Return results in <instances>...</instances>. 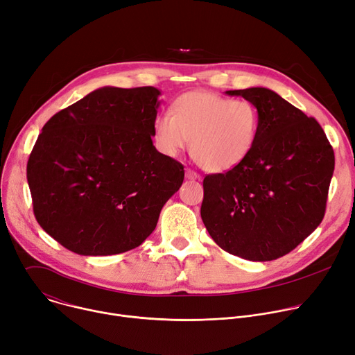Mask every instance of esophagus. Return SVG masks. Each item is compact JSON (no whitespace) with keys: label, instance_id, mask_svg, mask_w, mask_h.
<instances>
[{"label":"esophagus","instance_id":"esophagus-1","mask_svg":"<svg viewBox=\"0 0 355 355\" xmlns=\"http://www.w3.org/2000/svg\"><path fill=\"white\" fill-rule=\"evenodd\" d=\"M186 178L190 180H200V176L192 169H186Z\"/></svg>","mask_w":355,"mask_h":355}]
</instances>
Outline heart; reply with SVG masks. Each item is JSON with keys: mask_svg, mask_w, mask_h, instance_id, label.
<instances>
[{"mask_svg": "<svg viewBox=\"0 0 355 355\" xmlns=\"http://www.w3.org/2000/svg\"><path fill=\"white\" fill-rule=\"evenodd\" d=\"M260 126L259 111L249 101H232L211 92H189L176 99L172 115L155 121V141L176 156L190 141V153L211 173L234 169L252 153Z\"/></svg>", "mask_w": 355, "mask_h": 355, "instance_id": "1", "label": "heart"}]
</instances>
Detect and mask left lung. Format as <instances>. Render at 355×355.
<instances>
[{
    "instance_id": "1",
    "label": "left lung",
    "mask_w": 355,
    "mask_h": 355,
    "mask_svg": "<svg viewBox=\"0 0 355 355\" xmlns=\"http://www.w3.org/2000/svg\"><path fill=\"white\" fill-rule=\"evenodd\" d=\"M256 106L260 126L248 159L203 180L202 220L219 246L252 261L276 260L321 223L334 150L314 118L267 88L226 91Z\"/></svg>"
}]
</instances>
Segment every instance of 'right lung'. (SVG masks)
I'll list each match as a JSON object with an SVG mask.
<instances>
[{
    "mask_svg": "<svg viewBox=\"0 0 355 355\" xmlns=\"http://www.w3.org/2000/svg\"><path fill=\"white\" fill-rule=\"evenodd\" d=\"M160 91L103 87L53 115L26 165L34 214L80 256L141 246L184 171L152 142Z\"/></svg>",
    "mask_w": 355,
    "mask_h": 355,
    "instance_id": "1",
    "label": "right lung"
}]
</instances>
